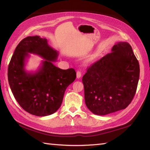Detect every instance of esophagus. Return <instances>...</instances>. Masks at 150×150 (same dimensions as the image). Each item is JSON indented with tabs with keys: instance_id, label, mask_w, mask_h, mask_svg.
I'll use <instances>...</instances> for the list:
<instances>
[{
	"instance_id": "esophagus-1",
	"label": "esophagus",
	"mask_w": 150,
	"mask_h": 150,
	"mask_svg": "<svg viewBox=\"0 0 150 150\" xmlns=\"http://www.w3.org/2000/svg\"><path fill=\"white\" fill-rule=\"evenodd\" d=\"M81 75H82V73L80 71H77V79H79L81 77Z\"/></svg>"
}]
</instances>
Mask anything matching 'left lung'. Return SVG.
I'll use <instances>...</instances> for the list:
<instances>
[{
	"instance_id": "obj_1",
	"label": "left lung",
	"mask_w": 150,
	"mask_h": 150,
	"mask_svg": "<svg viewBox=\"0 0 150 150\" xmlns=\"http://www.w3.org/2000/svg\"><path fill=\"white\" fill-rule=\"evenodd\" d=\"M111 52L89 67L82 77L86 105L98 115L125 109L138 85L139 64L129 44L117 42Z\"/></svg>"
}]
</instances>
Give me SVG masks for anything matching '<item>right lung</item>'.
Masks as SVG:
<instances>
[{
  "mask_svg": "<svg viewBox=\"0 0 150 150\" xmlns=\"http://www.w3.org/2000/svg\"><path fill=\"white\" fill-rule=\"evenodd\" d=\"M29 53L45 59L35 72L25 69ZM58 55L47 39L39 36L26 37L16 47L8 66V82L16 100L30 114L44 117L56 112L67 87L76 79L74 69H62L53 64Z\"/></svg>",
  "mask_w": 150,
  "mask_h": 150,
  "instance_id": "obj_1",
  "label": "right lung"
}]
</instances>
